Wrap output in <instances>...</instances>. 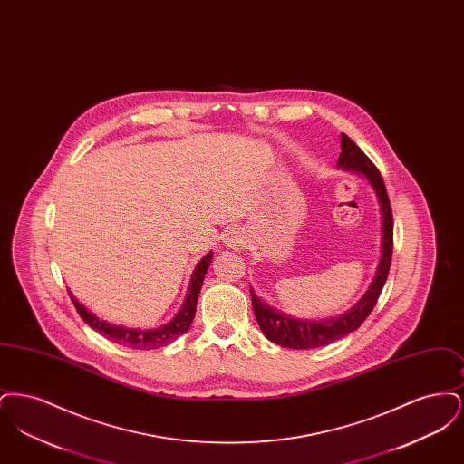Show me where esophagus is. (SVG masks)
<instances>
[{"label":"esophagus","instance_id":"34e87169","mask_svg":"<svg viewBox=\"0 0 464 464\" xmlns=\"http://www.w3.org/2000/svg\"><path fill=\"white\" fill-rule=\"evenodd\" d=\"M243 243V235L240 229H229L224 235V245L229 248H238Z\"/></svg>","mask_w":464,"mask_h":464}]
</instances>
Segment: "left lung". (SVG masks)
I'll list each match as a JSON object with an SVG mask.
<instances>
[{
    "instance_id": "left-lung-1",
    "label": "left lung",
    "mask_w": 464,
    "mask_h": 464,
    "mask_svg": "<svg viewBox=\"0 0 464 464\" xmlns=\"http://www.w3.org/2000/svg\"><path fill=\"white\" fill-rule=\"evenodd\" d=\"M337 167L348 172H354L365 177L371 188L374 189L375 198L379 201V212H381V256L379 265L375 269L374 278L371 282L365 294L360 297V301L353 308L346 313L327 318V320H301L285 314L284 311L269 306L263 301L254 288L250 287L252 295V308L256 313L257 324L266 337L284 348L292 350H313L327 346L334 341L343 339L344 335L356 331L365 318L374 309L375 303L379 299V294L386 284L390 265H392V254H393V216L390 198L386 193L384 180L375 169L374 163L367 158V155L354 144L353 140L341 133V155Z\"/></svg>"
}]
</instances>
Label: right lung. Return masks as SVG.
Masks as SVG:
<instances>
[{
	"instance_id": "1",
	"label": "right lung",
	"mask_w": 464,
	"mask_h": 464,
	"mask_svg": "<svg viewBox=\"0 0 464 464\" xmlns=\"http://www.w3.org/2000/svg\"><path fill=\"white\" fill-rule=\"evenodd\" d=\"M212 257L214 254L208 252L201 261H199L193 275H191V280H189V287H188V294H186V299L182 303L180 309L177 311L176 316L158 327V329H127V327H121V325H114L110 324L106 320H101L99 316H95L92 311L85 308L83 304H80V301L72 295V292L69 290V295L72 299V304L78 309L80 316L85 320V324H89V327H92L93 331L102 334L104 337H108L112 343H118V344H123L127 348H132V350H156V348H161L165 344H170L174 343L177 337H180L182 334H186L193 318H195V313H197V303H198L199 290L203 285V280H205V275H207V269L212 263Z\"/></svg>"
}]
</instances>
